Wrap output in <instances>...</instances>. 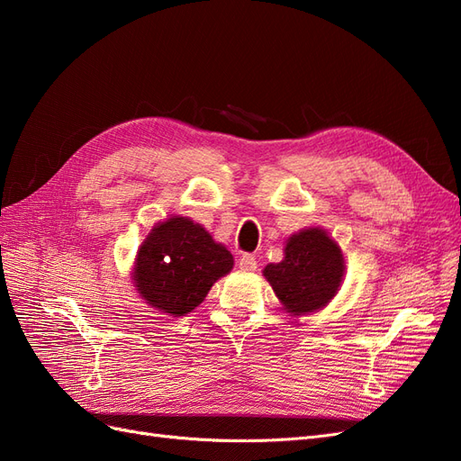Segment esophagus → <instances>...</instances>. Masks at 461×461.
Returning <instances> with one entry per match:
<instances>
[{
	"mask_svg": "<svg viewBox=\"0 0 461 461\" xmlns=\"http://www.w3.org/2000/svg\"><path fill=\"white\" fill-rule=\"evenodd\" d=\"M239 267L242 271H246V273H252V271L258 269V261H256V258L252 254H244L240 258V261H239Z\"/></svg>",
	"mask_w": 461,
	"mask_h": 461,
	"instance_id": "obj_1",
	"label": "esophagus"
}]
</instances>
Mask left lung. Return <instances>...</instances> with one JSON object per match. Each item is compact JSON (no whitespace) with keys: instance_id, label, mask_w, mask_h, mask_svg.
I'll return each mask as SVG.
<instances>
[{"instance_id":"left-lung-1","label":"left lung","mask_w":461,"mask_h":461,"mask_svg":"<svg viewBox=\"0 0 461 461\" xmlns=\"http://www.w3.org/2000/svg\"><path fill=\"white\" fill-rule=\"evenodd\" d=\"M344 273L342 249L323 227L290 234L283 261L265 265L263 269L283 310L292 317L323 310L339 294Z\"/></svg>"}]
</instances>
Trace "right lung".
Returning a JSON list of instances; mask_svg holds the SVG:
<instances>
[{
  "label": "right lung",
  "mask_w": 461,
  "mask_h": 461,
  "mask_svg": "<svg viewBox=\"0 0 461 461\" xmlns=\"http://www.w3.org/2000/svg\"><path fill=\"white\" fill-rule=\"evenodd\" d=\"M234 258L200 222L171 215L153 227L136 252L131 281L149 308L186 315L205 300Z\"/></svg>",
  "instance_id": "add662e5"
}]
</instances>
